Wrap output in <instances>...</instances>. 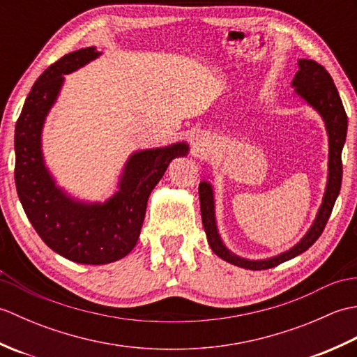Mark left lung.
Returning a JSON list of instances; mask_svg holds the SVG:
<instances>
[{"instance_id":"obj_1","label":"left lung","mask_w":357,"mask_h":357,"mask_svg":"<svg viewBox=\"0 0 357 357\" xmlns=\"http://www.w3.org/2000/svg\"><path fill=\"white\" fill-rule=\"evenodd\" d=\"M299 70L296 72L291 81V87L294 89V96H299L302 101L308 104L310 107L319 113L324 121L325 130L328 136V174L325 192L322 196V202L317 210L313 224L299 242L279 253L276 256L264 257V259H248L242 257L224 244V241L219 234L218 222H216V210H215V193L213 187L207 181L199 183V202H201V216L202 225L207 234V241L210 248L213 250L216 256L221 259L230 262L236 267L247 270H267L285 261H290L301 253L307 252L312 247L317 238L321 236L325 224L331 215V210L335 207V202L340 192L342 184V149L347 138L348 119L347 113L340 101L337 89L333 82L330 73L324 69L321 64H317L312 59H299Z\"/></svg>"}]
</instances>
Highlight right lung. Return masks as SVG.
I'll return each mask as SVG.
<instances>
[{"label": "right lung", "instance_id": "right-lung-1", "mask_svg": "<svg viewBox=\"0 0 357 357\" xmlns=\"http://www.w3.org/2000/svg\"><path fill=\"white\" fill-rule=\"evenodd\" d=\"M96 47L75 50L52 64L22 105L15 126V184L30 224L53 252L78 264H110L138 242L151 190L174 158L188 155L187 142L136 150L105 201H82L56 184L43 153V128L64 84V75L100 58Z\"/></svg>", "mask_w": 357, "mask_h": 357}]
</instances>
